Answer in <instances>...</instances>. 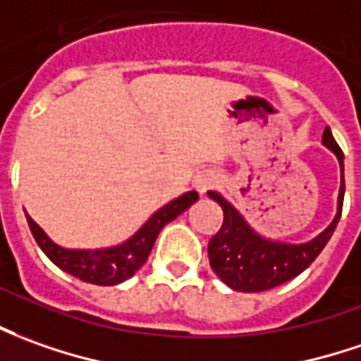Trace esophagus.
<instances>
[{"label":"esophagus","mask_w":361,"mask_h":361,"mask_svg":"<svg viewBox=\"0 0 361 361\" xmlns=\"http://www.w3.org/2000/svg\"><path fill=\"white\" fill-rule=\"evenodd\" d=\"M204 188H206V186H202V188H200V190H204Z\"/></svg>","instance_id":"34e87169"}]
</instances>
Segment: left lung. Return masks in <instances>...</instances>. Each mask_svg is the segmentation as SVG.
I'll use <instances>...</instances> for the list:
<instances>
[{"instance_id": "obj_1", "label": "left lung", "mask_w": 361, "mask_h": 361, "mask_svg": "<svg viewBox=\"0 0 361 361\" xmlns=\"http://www.w3.org/2000/svg\"><path fill=\"white\" fill-rule=\"evenodd\" d=\"M322 141L328 149L336 153L342 169V185L338 195V214L334 222L328 226L324 232L314 238L309 243H279L269 242L255 233L245 224L238 210L230 202H226L218 192H208L214 202L222 206L224 222L222 228L208 243V257L214 273L220 279L240 293H259L269 290L277 285L287 283L293 277L300 275L317 259L318 253L324 250L328 240L336 230V224L342 216V204H344V153L336 143L330 128L324 129Z\"/></svg>"}]
</instances>
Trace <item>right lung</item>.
<instances>
[{
	"mask_svg": "<svg viewBox=\"0 0 361 361\" xmlns=\"http://www.w3.org/2000/svg\"><path fill=\"white\" fill-rule=\"evenodd\" d=\"M196 200H198V192H195V190L178 196L176 200L163 206L161 210H157L131 240L121 243L118 247L94 250V252L64 250V247L49 240V235L35 224L29 214H25V216H27V222H29L35 242L39 243V247L43 250L44 255L56 267H61L62 271L71 273L72 277H78L80 281L108 287V285H118L121 281L133 277L135 271L147 261L159 232L171 220H175L178 214L185 212L188 206L195 204Z\"/></svg>",
	"mask_w": 361,
	"mask_h": 361,
	"instance_id": "obj_1",
	"label": "right lung"
}]
</instances>
